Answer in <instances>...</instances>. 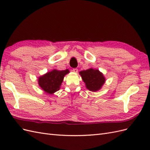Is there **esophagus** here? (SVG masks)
<instances>
[{"label":"esophagus","instance_id":"esophagus-1","mask_svg":"<svg viewBox=\"0 0 150 150\" xmlns=\"http://www.w3.org/2000/svg\"><path fill=\"white\" fill-rule=\"evenodd\" d=\"M72 71H73L74 72H75V73H76V72H78V69H77V68H74V69H72Z\"/></svg>","mask_w":150,"mask_h":150}]
</instances>
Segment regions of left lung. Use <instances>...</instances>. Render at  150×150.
<instances>
[{
  "label": "left lung",
  "mask_w": 150,
  "mask_h": 150,
  "mask_svg": "<svg viewBox=\"0 0 150 150\" xmlns=\"http://www.w3.org/2000/svg\"><path fill=\"white\" fill-rule=\"evenodd\" d=\"M86 87L91 91L96 92L99 90L105 83V78L102 72L93 68L79 72Z\"/></svg>",
  "instance_id": "left-lung-1"
}]
</instances>
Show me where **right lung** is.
I'll return each instance as SVG.
<instances>
[{
  "mask_svg": "<svg viewBox=\"0 0 150 150\" xmlns=\"http://www.w3.org/2000/svg\"><path fill=\"white\" fill-rule=\"evenodd\" d=\"M69 72L68 69L63 71L54 69L48 72L38 78L39 86L46 93L52 94L59 90L63 79Z\"/></svg>",
  "mask_w": 150,
  "mask_h": 150,
  "instance_id": "obj_1",
  "label": "right lung"
}]
</instances>
